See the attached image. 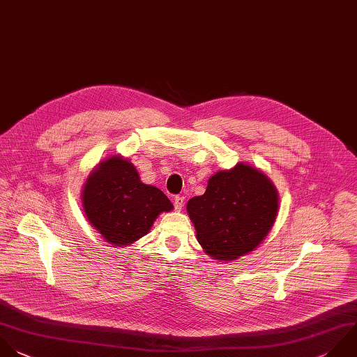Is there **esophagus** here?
I'll list each match as a JSON object with an SVG mask.
<instances>
[{
  "label": "esophagus",
  "instance_id": "34e87169",
  "mask_svg": "<svg viewBox=\"0 0 357 357\" xmlns=\"http://www.w3.org/2000/svg\"><path fill=\"white\" fill-rule=\"evenodd\" d=\"M174 209L181 211L184 206V197H174Z\"/></svg>",
  "mask_w": 357,
  "mask_h": 357
}]
</instances>
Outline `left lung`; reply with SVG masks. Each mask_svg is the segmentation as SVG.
Segmentation results:
<instances>
[{"mask_svg":"<svg viewBox=\"0 0 357 357\" xmlns=\"http://www.w3.org/2000/svg\"><path fill=\"white\" fill-rule=\"evenodd\" d=\"M278 208L279 195L271 178L247 163L215 173L206 191L187 202L198 243L220 262L254 251L271 231Z\"/></svg>","mask_w":357,"mask_h":357,"instance_id":"1","label":"left lung"}]
</instances>
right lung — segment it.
Returning <instances> with one entry per match:
<instances>
[{"label":"right lung","mask_w":357,"mask_h":357,"mask_svg":"<svg viewBox=\"0 0 357 357\" xmlns=\"http://www.w3.org/2000/svg\"><path fill=\"white\" fill-rule=\"evenodd\" d=\"M81 201L92 227L116 247L139 240L162 212L173 209L169 198L144 184L131 160L121 155L98 163L82 187Z\"/></svg>","instance_id":"obj_1"}]
</instances>
